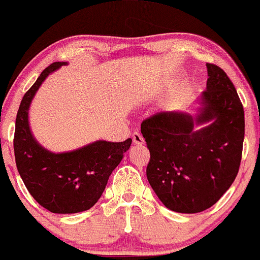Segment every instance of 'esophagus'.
Segmentation results:
<instances>
[{
    "instance_id": "34e87169",
    "label": "esophagus",
    "mask_w": 260,
    "mask_h": 260,
    "mask_svg": "<svg viewBox=\"0 0 260 260\" xmlns=\"http://www.w3.org/2000/svg\"><path fill=\"white\" fill-rule=\"evenodd\" d=\"M133 143L135 144V145H143L144 144L143 135H141L140 133H138V131L133 133Z\"/></svg>"
}]
</instances>
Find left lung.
<instances>
[{"instance_id":"left-lung-1","label":"left lung","mask_w":260,"mask_h":260,"mask_svg":"<svg viewBox=\"0 0 260 260\" xmlns=\"http://www.w3.org/2000/svg\"><path fill=\"white\" fill-rule=\"evenodd\" d=\"M200 114L157 112L141 124L150 151L146 176L168 209L194 214L213 207L237 178L244 141V109L223 69L207 63ZM213 121L197 131V124Z\"/></svg>"}]
</instances>
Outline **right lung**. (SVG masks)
I'll list each match as a JSON object with an SVG mask.
<instances>
[{
	"label": "right lung",
	"mask_w": 260,
	"mask_h": 260,
	"mask_svg": "<svg viewBox=\"0 0 260 260\" xmlns=\"http://www.w3.org/2000/svg\"><path fill=\"white\" fill-rule=\"evenodd\" d=\"M62 65L65 62L51 63L23 95L16 116L13 150L17 170L32 198L51 213L74 214L89 210L100 199L131 139L122 143L95 141L62 154L47 151L35 140L28 126V108L45 79Z\"/></svg>",
	"instance_id": "add662e5"
}]
</instances>
